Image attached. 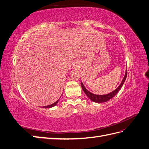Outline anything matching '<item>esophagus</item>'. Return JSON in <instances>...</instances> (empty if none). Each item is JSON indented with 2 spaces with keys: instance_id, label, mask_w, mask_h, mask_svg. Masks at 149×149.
I'll use <instances>...</instances> for the list:
<instances>
[{
  "instance_id": "esophagus-1",
  "label": "esophagus",
  "mask_w": 149,
  "mask_h": 149,
  "mask_svg": "<svg viewBox=\"0 0 149 149\" xmlns=\"http://www.w3.org/2000/svg\"><path fill=\"white\" fill-rule=\"evenodd\" d=\"M74 67H76V66H77V64H76H76H74Z\"/></svg>"
}]
</instances>
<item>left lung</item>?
I'll return each instance as SVG.
<instances>
[{
  "label": "left lung",
  "mask_w": 149,
  "mask_h": 149,
  "mask_svg": "<svg viewBox=\"0 0 149 149\" xmlns=\"http://www.w3.org/2000/svg\"><path fill=\"white\" fill-rule=\"evenodd\" d=\"M127 70H126L124 77L123 81H122V82L120 83V85L118 86V88H117L115 90H114V91H112L111 93H109L106 94H104V95H97V94H93L91 92H89L88 90L86 89V88L84 87V86L82 82L81 83V84L82 89L83 90V91L84 92V93L86 94V95L92 101L97 102V103L104 102H107V101L110 100L111 99H112L114 96H115L117 94V93L119 91V90L120 89V88H122V86H123L124 84V83L125 82L126 77H127Z\"/></svg>",
  "instance_id": "obj_1"
}]
</instances>
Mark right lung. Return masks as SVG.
<instances>
[{
    "mask_svg": "<svg viewBox=\"0 0 149 149\" xmlns=\"http://www.w3.org/2000/svg\"><path fill=\"white\" fill-rule=\"evenodd\" d=\"M60 100V99H59ZM59 100H57L55 102H54V103H53V104H50V105H48V106H43V108H51V107H54L55 106H56V104L58 102V101H59Z\"/></svg>",
    "mask_w": 149,
    "mask_h": 149,
    "instance_id": "1",
    "label": "right lung"
}]
</instances>
